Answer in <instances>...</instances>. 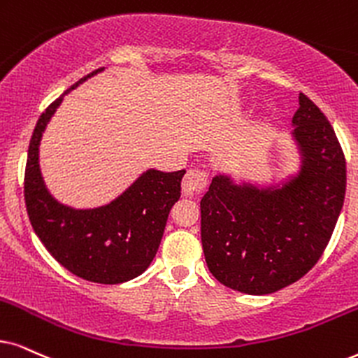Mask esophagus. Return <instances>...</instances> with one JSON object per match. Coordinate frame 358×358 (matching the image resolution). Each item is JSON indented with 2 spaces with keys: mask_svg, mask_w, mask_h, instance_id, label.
<instances>
[{
  "mask_svg": "<svg viewBox=\"0 0 358 358\" xmlns=\"http://www.w3.org/2000/svg\"><path fill=\"white\" fill-rule=\"evenodd\" d=\"M208 185V173L201 169H189L187 175L183 176L182 188L185 194L201 193Z\"/></svg>",
  "mask_w": 358,
  "mask_h": 358,
  "instance_id": "obj_1",
  "label": "esophagus"
}]
</instances>
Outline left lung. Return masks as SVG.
<instances>
[{"label":"left lung","mask_w":358,"mask_h":358,"mask_svg":"<svg viewBox=\"0 0 358 358\" xmlns=\"http://www.w3.org/2000/svg\"><path fill=\"white\" fill-rule=\"evenodd\" d=\"M302 170L282 188L236 187L215 176L201 198L210 273L234 291L264 296L317 264L345 198V157L330 122L304 94L292 117Z\"/></svg>","instance_id":"left-lung-1"}]
</instances>
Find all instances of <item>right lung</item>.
Returning <instances> with one entry per match:
<instances>
[{
	"label": "right lung",
	"instance_id": "right-lung-1",
	"mask_svg": "<svg viewBox=\"0 0 358 358\" xmlns=\"http://www.w3.org/2000/svg\"><path fill=\"white\" fill-rule=\"evenodd\" d=\"M102 69L76 83L41 114L28 148L24 201L34 233L59 264L90 282L120 284L142 274L155 257L185 170H148L110 205L96 210H72L48 193L38 164L41 135L62 97Z\"/></svg>",
	"mask_w": 358,
	"mask_h": 358
}]
</instances>
